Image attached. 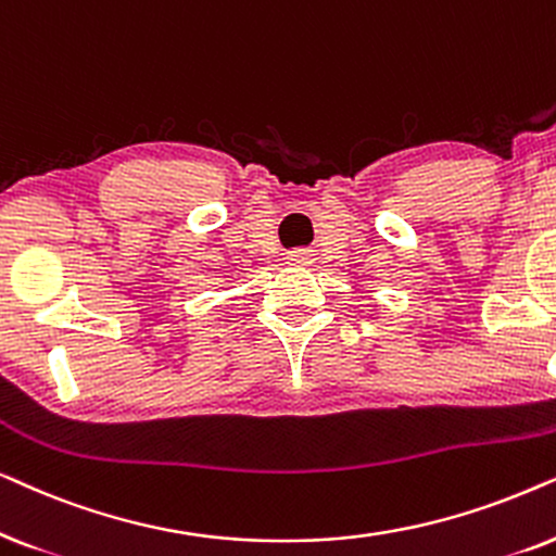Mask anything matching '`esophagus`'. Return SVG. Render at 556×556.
<instances>
[{
	"label": "esophagus",
	"mask_w": 556,
	"mask_h": 556,
	"mask_svg": "<svg viewBox=\"0 0 556 556\" xmlns=\"http://www.w3.org/2000/svg\"><path fill=\"white\" fill-rule=\"evenodd\" d=\"M305 251H292V254H290V258H292V262H298V264H302V262H305Z\"/></svg>",
	"instance_id": "obj_1"
}]
</instances>
